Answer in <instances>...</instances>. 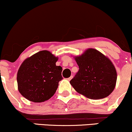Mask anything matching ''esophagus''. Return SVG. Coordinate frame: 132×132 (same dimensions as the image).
Here are the masks:
<instances>
[{
  "label": "esophagus",
  "mask_w": 132,
  "mask_h": 132,
  "mask_svg": "<svg viewBox=\"0 0 132 132\" xmlns=\"http://www.w3.org/2000/svg\"><path fill=\"white\" fill-rule=\"evenodd\" d=\"M72 78H73V76H70V77H69V78H68V80H69V81H70L71 80V79H72Z\"/></svg>",
  "instance_id": "obj_1"
}]
</instances>
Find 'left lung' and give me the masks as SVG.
Masks as SVG:
<instances>
[{
  "label": "left lung",
  "mask_w": 132,
  "mask_h": 132,
  "mask_svg": "<svg viewBox=\"0 0 132 132\" xmlns=\"http://www.w3.org/2000/svg\"><path fill=\"white\" fill-rule=\"evenodd\" d=\"M75 60L79 71L70 83L76 92L93 100L110 95L115 87L117 75L108 57L95 49H88Z\"/></svg>",
  "instance_id": "obj_1"
}]
</instances>
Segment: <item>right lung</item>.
<instances>
[{"instance_id":"1","label":"right lung","mask_w":132,"mask_h":132,"mask_svg":"<svg viewBox=\"0 0 132 132\" xmlns=\"http://www.w3.org/2000/svg\"><path fill=\"white\" fill-rule=\"evenodd\" d=\"M57 57L48 51H41L26 59L17 72L20 93L28 100L43 102L51 98L63 79V68L56 66Z\"/></svg>"}]
</instances>
